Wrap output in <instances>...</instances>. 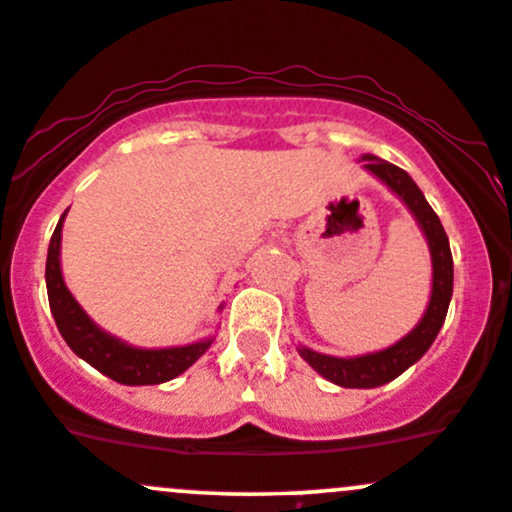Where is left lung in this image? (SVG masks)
I'll use <instances>...</instances> for the list:
<instances>
[{
	"label": "left lung",
	"instance_id": "obj_1",
	"mask_svg": "<svg viewBox=\"0 0 512 512\" xmlns=\"http://www.w3.org/2000/svg\"><path fill=\"white\" fill-rule=\"evenodd\" d=\"M365 160V170H370L374 177L382 179L404 204L409 212L414 214L416 224L424 231L426 244L431 251V298L429 308H426L424 318L409 335L402 340L394 342L392 347L379 352H370V355L360 357H330L320 355V352L310 350V347H298L300 357L313 367L315 372L323 374L325 379L337 384V387H350V389H372L382 387V384L392 382L399 374L419 362L424 352L429 350L431 342L439 335L441 325H444L446 313H449L451 293H453V258L449 249V236H446L444 226H441L439 217L434 209L429 207L426 197L416 182L402 167L389 165V162L379 160L374 155H362Z\"/></svg>",
	"mask_w": 512,
	"mask_h": 512
}]
</instances>
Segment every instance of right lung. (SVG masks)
<instances>
[{"label": "right lung", "instance_id": "1", "mask_svg": "<svg viewBox=\"0 0 512 512\" xmlns=\"http://www.w3.org/2000/svg\"><path fill=\"white\" fill-rule=\"evenodd\" d=\"M63 217H66V212H63ZM63 217L56 224L49 244V256H46V291H49L51 315H54L56 328H59L66 345L81 360H86L88 365L120 384H162L192 367L209 350V345L214 342L212 337L184 347L145 350V347H133L115 335L105 333L88 318L86 310L78 305V300L63 283L59 261Z\"/></svg>", "mask_w": 512, "mask_h": 512}]
</instances>
